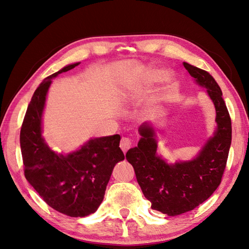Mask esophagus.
<instances>
[{
  "label": "esophagus",
  "mask_w": 249,
  "mask_h": 249,
  "mask_svg": "<svg viewBox=\"0 0 249 249\" xmlns=\"http://www.w3.org/2000/svg\"><path fill=\"white\" fill-rule=\"evenodd\" d=\"M132 139L129 137H123L120 141V148L125 153L132 147Z\"/></svg>",
  "instance_id": "esophagus-1"
}]
</instances>
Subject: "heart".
<instances>
[{"label": "heart", "instance_id": "b5f03b06", "mask_svg": "<svg viewBox=\"0 0 249 249\" xmlns=\"http://www.w3.org/2000/svg\"><path fill=\"white\" fill-rule=\"evenodd\" d=\"M162 77V72L161 71H154L152 72V74L148 76V82H152V81H156L159 80V79H160ZM175 87L174 84H172V86H170L168 88V89L165 92V94L162 95V98H168V97H170V95L172 94V92L174 90Z\"/></svg>", "mask_w": 249, "mask_h": 249}]
</instances>
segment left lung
I'll return each mask as SVG.
<instances>
[{
  "mask_svg": "<svg viewBox=\"0 0 249 249\" xmlns=\"http://www.w3.org/2000/svg\"><path fill=\"white\" fill-rule=\"evenodd\" d=\"M199 86L207 89L216 113L217 128L196 160L168 165L156 154L155 133L148 124L139 128L142 138L125 159L134 168L136 179L151 208L174 216L204 203L222 181L231 144V119L222 90L208 71L183 63Z\"/></svg>",
  "mask_w": 249,
  "mask_h": 249,
  "instance_id": "left-lung-1",
  "label": "left lung"
}]
</instances>
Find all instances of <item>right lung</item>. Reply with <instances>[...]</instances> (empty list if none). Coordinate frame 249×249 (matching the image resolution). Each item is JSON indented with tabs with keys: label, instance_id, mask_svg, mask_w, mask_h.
<instances>
[{
	"label": "right lung",
	"instance_id": "obj_1",
	"mask_svg": "<svg viewBox=\"0 0 249 249\" xmlns=\"http://www.w3.org/2000/svg\"><path fill=\"white\" fill-rule=\"evenodd\" d=\"M78 64L65 66L40 83L29 102L20 133L26 179L48 206L71 217L87 216L98 209L115 165L124 160L118 134L90 139L69 155L54 153L42 138V112L52 78Z\"/></svg>",
	"mask_w": 249,
	"mask_h": 249
}]
</instances>
